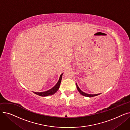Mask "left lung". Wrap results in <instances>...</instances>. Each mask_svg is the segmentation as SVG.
Wrapping results in <instances>:
<instances>
[{
	"label": "left lung",
	"mask_w": 130,
	"mask_h": 130,
	"mask_svg": "<svg viewBox=\"0 0 130 130\" xmlns=\"http://www.w3.org/2000/svg\"><path fill=\"white\" fill-rule=\"evenodd\" d=\"M76 87H77V90L78 91V92L80 93V94H82V95H83V96H86V97H93V96H97V95H100V94H87V93H86L84 92H83L82 91H81V90L80 89V88H79V87L78 86L77 84H76Z\"/></svg>",
	"instance_id": "8db88e82"
}]
</instances>
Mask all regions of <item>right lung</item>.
Listing matches in <instances>:
<instances>
[{
    "label": "right lung",
    "instance_id": "obj_1",
    "mask_svg": "<svg viewBox=\"0 0 130 130\" xmlns=\"http://www.w3.org/2000/svg\"><path fill=\"white\" fill-rule=\"evenodd\" d=\"M63 74V73H62L60 75L58 82L53 87H52L51 89L48 90V91H45V92H33L35 94L39 95V96H49V95H53L59 89V87L60 86V84L61 83V78H62Z\"/></svg>",
    "mask_w": 130,
    "mask_h": 130
}]
</instances>
